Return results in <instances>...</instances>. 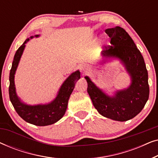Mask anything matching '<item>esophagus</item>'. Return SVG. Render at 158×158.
<instances>
[{
    "instance_id": "esophagus-1",
    "label": "esophagus",
    "mask_w": 158,
    "mask_h": 158,
    "mask_svg": "<svg viewBox=\"0 0 158 158\" xmlns=\"http://www.w3.org/2000/svg\"><path fill=\"white\" fill-rule=\"evenodd\" d=\"M89 68H90L89 65H88V64H82V65H81V67H80V70H81L82 73L88 72V70H89Z\"/></svg>"
}]
</instances>
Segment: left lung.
Instances as JSON below:
<instances>
[{
    "instance_id": "8db88e82",
    "label": "left lung",
    "mask_w": 158,
    "mask_h": 158,
    "mask_svg": "<svg viewBox=\"0 0 158 158\" xmlns=\"http://www.w3.org/2000/svg\"><path fill=\"white\" fill-rule=\"evenodd\" d=\"M111 38V46L101 52V64L116 59L124 65L131 79L129 87L116 90L110 96L98 88L88 76L87 91L94 107L101 115L125 122L137 115L149 98L148 73L144 58L128 33L120 27L106 29Z\"/></svg>"
}]
</instances>
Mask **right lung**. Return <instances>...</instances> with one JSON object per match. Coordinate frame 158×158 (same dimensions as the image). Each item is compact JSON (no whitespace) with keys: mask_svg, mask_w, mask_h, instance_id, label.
<instances>
[{"mask_svg":"<svg viewBox=\"0 0 158 158\" xmlns=\"http://www.w3.org/2000/svg\"><path fill=\"white\" fill-rule=\"evenodd\" d=\"M40 35H34L27 39L19 47L14 55V61L9 75V97L17 114L26 122L36 126H47L58 122L65 114L69 98L76 82L81 78V73L77 70L69 75L60 86L55 99L44 104L29 105L23 102L16 94L14 77L16 71L24 50L26 44L34 37Z\"/></svg>","mask_w":158,"mask_h":158,"instance_id":"1","label":"right lung"}]
</instances>
